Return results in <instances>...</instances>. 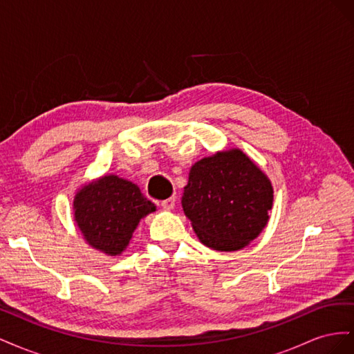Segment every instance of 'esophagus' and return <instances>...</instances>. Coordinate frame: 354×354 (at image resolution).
Listing matches in <instances>:
<instances>
[{
  "mask_svg": "<svg viewBox=\"0 0 354 354\" xmlns=\"http://www.w3.org/2000/svg\"><path fill=\"white\" fill-rule=\"evenodd\" d=\"M160 207H162L165 211L174 209V207H176V198L173 196V198H168V199L162 201V203H160Z\"/></svg>",
  "mask_w": 354,
  "mask_h": 354,
  "instance_id": "obj_1",
  "label": "esophagus"
}]
</instances>
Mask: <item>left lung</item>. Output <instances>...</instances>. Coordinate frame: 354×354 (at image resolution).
I'll return each instance as SVG.
<instances>
[{"label":"left lung","instance_id":"8db88e82","mask_svg":"<svg viewBox=\"0 0 354 354\" xmlns=\"http://www.w3.org/2000/svg\"><path fill=\"white\" fill-rule=\"evenodd\" d=\"M273 194L264 171L232 147L192 165L181 207L203 245L230 252L259 238L270 218Z\"/></svg>","mask_w":354,"mask_h":354}]
</instances>
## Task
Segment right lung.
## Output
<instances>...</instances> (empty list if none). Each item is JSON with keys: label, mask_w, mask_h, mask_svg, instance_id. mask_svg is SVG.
Instances as JSON below:
<instances>
[{"label": "right lung", "mask_w": 354, "mask_h": 354, "mask_svg": "<svg viewBox=\"0 0 354 354\" xmlns=\"http://www.w3.org/2000/svg\"><path fill=\"white\" fill-rule=\"evenodd\" d=\"M155 203L133 181L106 174L78 187L73 196V221L82 239L106 255H121L133 233Z\"/></svg>", "instance_id": "add662e5"}]
</instances>
